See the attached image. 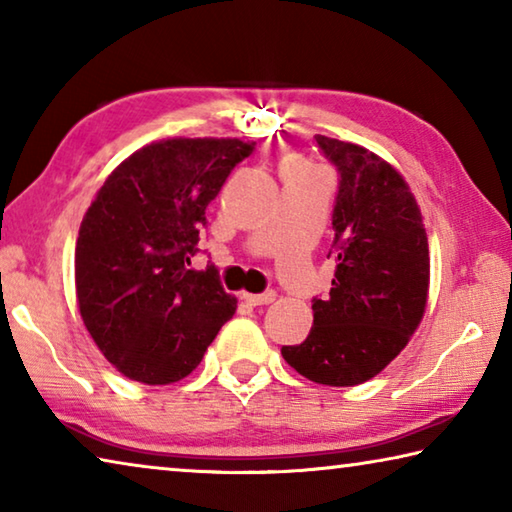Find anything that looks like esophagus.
<instances>
[{"label":"esophagus","mask_w":512,"mask_h":512,"mask_svg":"<svg viewBox=\"0 0 512 512\" xmlns=\"http://www.w3.org/2000/svg\"><path fill=\"white\" fill-rule=\"evenodd\" d=\"M244 300L248 302V305H271V302L275 300V291H264V293H244Z\"/></svg>","instance_id":"1"}]
</instances>
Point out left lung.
Returning <instances> with one entry per match:
<instances>
[{
    "label": "left lung",
    "instance_id": "8db88e82",
    "mask_svg": "<svg viewBox=\"0 0 512 512\" xmlns=\"http://www.w3.org/2000/svg\"><path fill=\"white\" fill-rule=\"evenodd\" d=\"M339 171L327 257L336 271L314 325L282 357L325 386H357L379 375L418 329L429 293V244L420 207L391 164L359 144L316 135Z\"/></svg>",
    "mask_w": 512,
    "mask_h": 512
}]
</instances>
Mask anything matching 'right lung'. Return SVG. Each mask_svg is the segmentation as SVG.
<instances>
[{
	"mask_svg": "<svg viewBox=\"0 0 512 512\" xmlns=\"http://www.w3.org/2000/svg\"><path fill=\"white\" fill-rule=\"evenodd\" d=\"M255 142L176 137L146 144L110 173L76 239V300L121 375L149 386L201 363L237 298L214 264L194 271L205 210Z\"/></svg>",
	"mask_w": 512,
	"mask_h": 512,
	"instance_id": "obj_1",
	"label": "right lung"
}]
</instances>
